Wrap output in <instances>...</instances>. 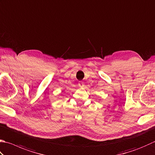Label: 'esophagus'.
I'll use <instances>...</instances> for the list:
<instances>
[{"label":"esophagus","mask_w":155,"mask_h":155,"mask_svg":"<svg viewBox=\"0 0 155 155\" xmlns=\"http://www.w3.org/2000/svg\"><path fill=\"white\" fill-rule=\"evenodd\" d=\"M84 85V84L83 81H80V82L78 83V86H80V87H83Z\"/></svg>","instance_id":"34e87169"}]
</instances>
